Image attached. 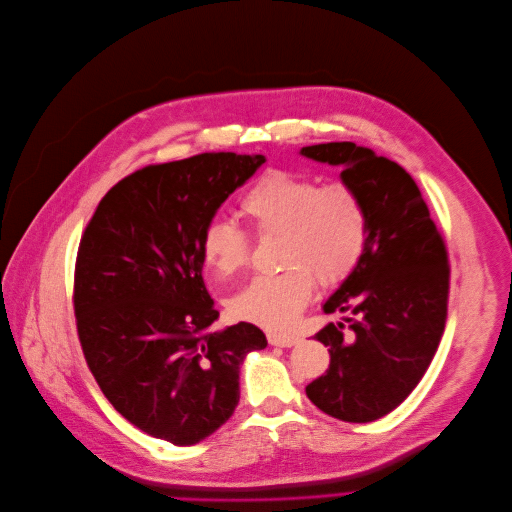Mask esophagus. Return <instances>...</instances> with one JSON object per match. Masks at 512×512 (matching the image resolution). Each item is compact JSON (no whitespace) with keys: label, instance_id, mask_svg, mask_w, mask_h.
Segmentation results:
<instances>
[{"label":"esophagus","instance_id":"obj_1","mask_svg":"<svg viewBox=\"0 0 512 512\" xmlns=\"http://www.w3.org/2000/svg\"><path fill=\"white\" fill-rule=\"evenodd\" d=\"M300 339L296 335H279V333H269V344L279 346V348H291L296 346Z\"/></svg>","mask_w":512,"mask_h":512}]
</instances>
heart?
Here are the masks:
<instances>
[{
  "mask_svg": "<svg viewBox=\"0 0 512 512\" xmlns=\"http://www.w3.org/2000/svg\"><path fill=\"white\" fill-rule=\"evenodd\" d=\"M256 233L281 235L279 275L252 279L231 298L233 316L266 329H287L310 302L316 281L333 289L356 269L367 250L369 214L360 191L344 179H319L289 168H269L239 200ZM200 250L216 277L248 269L250 235L216 218L202 233Z\"/></svg>",
  "mask_w": 512,
  "mask_h": 512,
  "instance_id": "b5f03b06",
  "label": "heart"
}]
</instances>
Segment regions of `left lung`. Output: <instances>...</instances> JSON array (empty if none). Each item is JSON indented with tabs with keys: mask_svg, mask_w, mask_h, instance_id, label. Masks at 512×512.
<instances>
[{
	"mask_svg": "<svg viewBox=\"0 0 512 512\" xmlns=\"http://www.w3.org/2000/svg\"><path fill=\"white\" fill-rule=\"evenodd\" d=\"M306 158L344 166L369 214L358 269L325 302L342 314L314 337L329 346L325 375L306 387L310 402L346 423H371L419 385L448 316L450 262L442 233L406 170L352 141L302 148Z\"/></svg>",
	"mask_w": 512,
	"mask_h": 512,
	"instance_id": "1",
	"label": "left lung"
}]
</instances>
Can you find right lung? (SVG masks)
<instances>
[{"label": "right lung", "instance_id": "obj_1", "mask_svg": "<svg viewBox=\"0 0 512 512\" xmlns=\"http://www.w3.org/2000/svg\"><path fill=\"white\" fill-rule=\"evenodd\" d=\"M264 156L198 154L118 181L87 223L75 264L87 367L129 423L175 446L202 442L239 402V367L266 348L252 323L212 331L200 241Z\"/></svg>", "mask_w": 512, "mask_h": 512}]
</instances>
